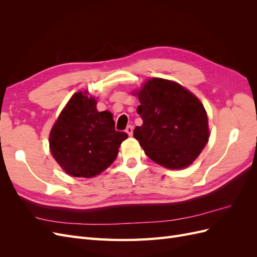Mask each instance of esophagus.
I'll list each match as a JSON object with an SVG mask.
<instances>
[{"label":"esophagus","mask_w":257,"mask_h":257,"mask_svg":"<svg viewBox=\"0 0 257 257\" xmlns=\"http://www.w3.org/2000/svg\"><path fill=\"white\" fill-rule=\"evenodd\" d=\"M125 132L128 134V136H132L133 135V126L132 125H128L126 128H125Z\"/></svg>","instance_id":"1"}]
</instances>
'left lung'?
<instances>
[{
    "label": "left lung",
    "mask_w": 257,
    "mask_h": 257,
    "mask_svg": "<svg viewBox=\"0 0 257 257\" xmlns=\"http://www.w3.org/2000/svg\"><path fill=\"white\" fill-rule=\"evenodd\" d=\"M144 121L134 137L152 161L169 169L188 167L209 139L208 116L200 100L177 82L153 78L136 93Z\"/></svg>",
    "instance_id": "obj_1"
}]
</instances>
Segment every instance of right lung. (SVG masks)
I'll use <instances>...</instances> for the list:
<instances>
[{
  "label": "right lung",
  "mask_w": 257,
  "mask_h": 257,
  "mask_svg": "<svg viewBox=\"0 0 257 257\" xmlns=\"http://www.w3.org/2000/svg\"><path fill=\"white\" fill-rule=\"evenodd\" d=\"M127 138L114 128L109 111H97L88 91L77 92L60 113L49 135V147L59 165L73 177L91 178L109 167Z\"/></svg>",
  "instance_id": "right-lung-1"
}]
</instances>
